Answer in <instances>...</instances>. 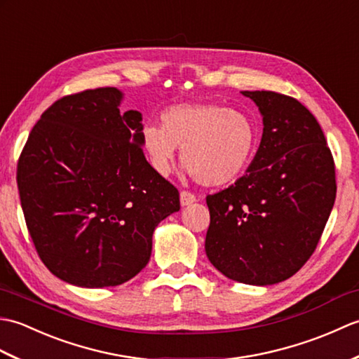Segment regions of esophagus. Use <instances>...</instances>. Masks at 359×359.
Masks as SVG:
<instances>
[{
  "label": "esophagus",
  "mask_w": 359,
  "mask_h": 359,
  "mask_svg": "<svg viewBox=\"0 0 359 359\" xmlns=\"http://www.w3.org/2000/svg\"><path fill=\"white\" fill-rule=\"evenodd\" d=\"M196 202V196L189 191H182L180 193V203L182 207H188V205H191Z\"/></svg>",
  "instance_id": "obj_1"
}]
</instances>
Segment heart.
Masks as SVG:
<instances>
[{
    "label": "heart",
    "instance_id": "b5f03b06",
    "mask_svg": "<svg viewBox=\"0 0 359 359\" xmlns=\"http://www.w3.org/2000/svg\"><path fill=\"white\" fill-rule=\"evenodd\" d=\"M162 126L144 125L142 144L151 166L168 175L177 148L184 165L202 185L230 184L255 156L257 126L248 114L216 103H182L160 116Z\"/></svg>",
    "mask_w": 359,
    "mask_h": 359
}]
</instances>
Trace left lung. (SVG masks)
<instances>
[{
    "mask_svg": "<svg viewBox=\"0 0 359 359\" xmlns=\"http://www.w3.org/2000/svg\"><path fill=\"white\" fill-rule=\"evenodd\" d=\"M262 116L245 175L207 197L205 251L228 279L273 285L313 255L337 197L334 163L318 120L296 98L242 90Z\"/></svg>",
    "mask_w": 359,
    "mask_h": 359,
    "instance_id": "obj_1",
    "label": "left lung"
}]
</instances>
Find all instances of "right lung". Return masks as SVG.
I'll use <instances>...</instances> for the list:
<instances>
[{
	"instance_id": "right-lung-1",
	"label": "right lung",
	"mask_w": 359,
	"mask_h": 359,
	"mask_svg": "<svg viewBox=\"0 0 359 359\" xmlns=\"http://www.w3.org/2000/svg\"><path fill=\"white\" fill-rule=\"evenodd\" d=\"M98 88L60 98L32 128L17 168L21 208L52 274L116 287L149 262L156 226L180 210L177 188L143 154L142 114Z\"/></svg>"
}]
</instances>
